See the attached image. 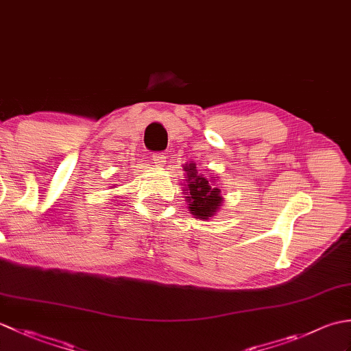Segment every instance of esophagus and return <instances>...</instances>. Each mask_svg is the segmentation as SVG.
Wrapping results in <instances>:
<instances>
[{"label": "esophagus", "instance_id": "34e87169", "mask_svg": "<svg viewBox=\"0 0 351 351\" xmlns=\"http://www.w3.org/2000/svg\"><path fill=\"white\" fill-rule=\"evenodd\" d=\"M152 161L155 162V166H162V164L166 162V156H164V154L161 152L152 154Z\"/></svg>", "mask_w": 351, "mask_h": 351}]
</instances>
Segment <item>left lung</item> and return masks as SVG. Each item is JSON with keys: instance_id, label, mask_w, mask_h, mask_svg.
<instances>
[{"instance_id": "obj_1", "label": "left lung", "mask_w": 351, "mask_h": 351, "mask_svg": "<svg viewBox=\"0 0 351 351\" xmlns=\"http://www.w3.org/2000/svg\"><path fill=\"white\" fill-rule=\"evenodd\" d=\"M184 171L187 175V185L182 191L187 193L184 196L189 202L190 214L196 219L208 221L213 215L220 210L223 205V196L220 195V189L215 185V176H205L199 173L195 162L185 164Z\"/></svg>"}]
</instances>
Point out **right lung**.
Returning <instances> with one entry per match:
<instances>
[{
	"label": "right lung",
	"instance_id": "1",
	"mask_svg": "<svg viewBox=\"0 0 351 351\" xmlns=\"http://www.w3.org/2000/svg\"><path fill=\"white\" fill-rule=\"evenodd\" d=\"M114 189H116V185H114Z\"/></svg>",
	"mask_w": 351,
	"mask_h": 351
}]
</instances>
